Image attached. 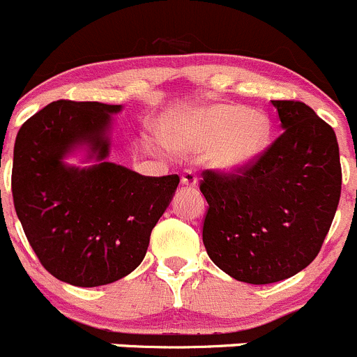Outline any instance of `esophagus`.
Wrapping results in <instances>:
<instances>
[{"label": "esophagus", "instance_id": "esophagus-1", "mask_svg": "<svg viewBox=\"0 0 357 357\" xmlns=\"http://www.w3.org/2000/svg\"><path fill=\"white\" fill-rule=\"evenodd\" d=\"M181 185L186 186V188H197L199 185V179H197V174L193 171H185L181 176Z\"/></svg>", "mask_w": 357, "mask_h": 357}]
</instances>
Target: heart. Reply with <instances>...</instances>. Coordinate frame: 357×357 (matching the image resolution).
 <instances>
[{"label": "heart", "mask_w": 357, "mask_h": 357, "mask_svg": "<svg viewBox=\"0 0 357 357\" xmlns=\"http://www.w3.org/2000/svg\"><path fill=\"white\" fill-rule=\"evenodd\" d=\"M181 153H200L207 167L237 174L259 160L271 144V122L244 106L211 105L178 120L165 136Z\"/></svg>", "instance_id": "obj_1"}]
</instances>
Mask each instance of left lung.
<instances>
[{
    "label": "left lung",
    "mask_w": 357,
    "mask_h": 357,
    "mask_svg": "<svg viewBox=\"0 0 357 357\" xmlns=\"http://www.w3.org/2000/svg\"><path fill=\"white\" fill-rule=\"evenodd\" d=\"M282 134L242 174L207 171L202 241L214 265L248 284H271L312 263L342 190L333 129L298 101H272Z\"/></svg>",
    "instance_id": "8db88e82"
}]
</instances>
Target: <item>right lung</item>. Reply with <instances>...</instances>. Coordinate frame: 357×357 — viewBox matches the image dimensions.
Listing matches in <instances>:
<instances>
[{"label":"right lung","mask_w":357,"mask_h":357,"mask_svg":"<svg viewBox=\"0 0 357 357\" xmlns=\"http://www.w3.org/2000/svg\"><path fill=\"white\" fill-rule=\"evenodd\" d=\"M122 105L57 101L31 116L13 146L12 193L41 265L79 288L136 271L179 185L109 162ZM78 158L79 165H69Z\"/></svg>","instance_id":"1"}]
</instances>
